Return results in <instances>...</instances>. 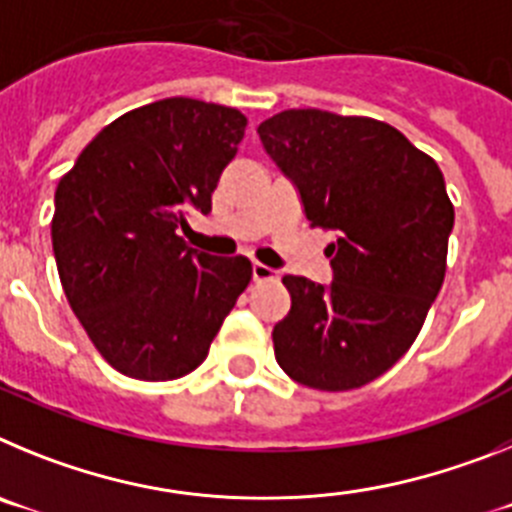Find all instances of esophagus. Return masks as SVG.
Here are the masks:
<instances>
[{"instance_id": "obj_1", "label": "esophagus", "mask_w": 512, "mask_h": 512, "mask_svg": "<svg viewBox=\"0 0 512 512\" xmlns=\"http://www.w3.org/2000/svg\"><path fill=\"white\" fill-rule=\"evenodd\" d=\"M279 277V271L277 269H271V266L266 264H253V282H269V279H277Z\"/></svg>"}]
</instances>
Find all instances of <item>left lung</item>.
I'll return each mask as SVG.
<instances>
[{
    "label": "left lung",
    "instance_id": "8db88e82",
    "mask_svg": "<svg viewBox=\"0 0 512 512\" xmlns=\"http://www.w3.org/2000/svg\"><path fill=\"white\" fill-rule=\"evenodd\" d=\"M259 138L312 228L336 233L328 287L282 279L292 307L271 333L279 366L312 390L364 387L413 346L446 277L454 205L441 169L372 117L284 110Z\"/></svg>",
    "mask_w": 512,
    "mask_h": 512
}]
</instances>
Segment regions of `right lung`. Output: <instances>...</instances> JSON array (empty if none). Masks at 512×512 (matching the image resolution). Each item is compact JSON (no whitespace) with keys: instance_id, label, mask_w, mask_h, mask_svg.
<instances>
[{"instance_id":"right-lung-1","label":"right lung","mask_w":512,"mask_h":512,"mask_svg":"<svg viewBox=\"0 0 512 512\" xmlns=\"http://www.w3.org/2000/svg\"><path fill=\"white\" fill-rule=\"evenodd\" d=\"M246 125L235 107L158 99L110 122L58 182L51 238L63 292L125 377L194 372L251 282L246 256H210L176 233L192 210H212Z\"/></svg>"}]
</instances>
